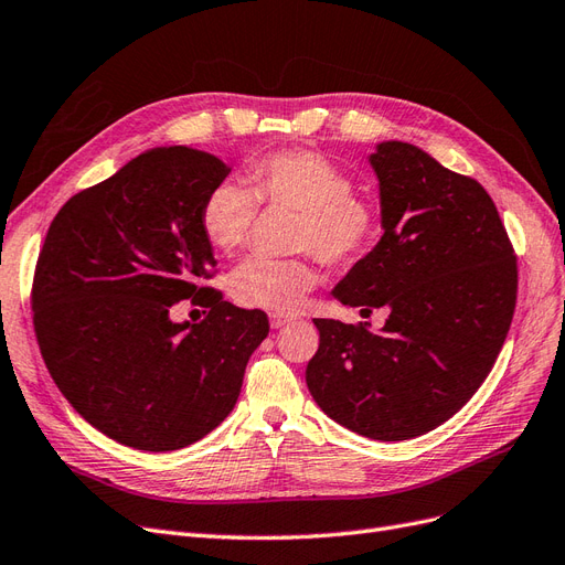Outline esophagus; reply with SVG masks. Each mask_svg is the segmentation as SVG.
Instances as JSON below:
<instances>
[{"instance_id":"1","label":"esophagus","mask_w":565,"mask_h":565,"mask_svg":"<svg viewBox=\"0 0 565 565\" xmlns=\"http://www.w3.org/2000/svg\"><path fill=\"white\" fill-rule=\"evenodd\" d=\"M290 321H294V317H279V315H271L269 317V323H271V329H284V326H288Z\"/></svg>"}]
</instances>
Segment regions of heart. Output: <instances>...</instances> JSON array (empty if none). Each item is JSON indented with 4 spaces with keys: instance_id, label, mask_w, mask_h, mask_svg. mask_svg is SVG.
<instances>
[{
    "instance_id": "b5f03b06",
    "label": "heart",
    "mask_w": 565,
    "mask_h": 565,
    "mask_svg": "<svg viewBox=\"0 0 565 565\" xmlns=\"http://www.w3.org/2000/svg\"><path fill=\"white\" fill-rule=\"evenodd\" d=\"M246 185L217 183L204 199L199 223L225 256L246 246L256 225L258 204L294 209L296 248H312L335 267H352L373 250L380 234V209L371 196L354 192V180L333 159L315 150H281L253 159ZM317 269L305 258H248L232 271L230 294L248 307L271 315H294Z\"/></svg>"
}]
</instances>
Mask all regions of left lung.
Masks as SVG:
<instances>
[{"label": "left lung", "instance_id": "obj_1", "mask_svg": "<svg viewBox=\"0 0 565 565\" xmlns=\"http://www.w3.org/2000/svg\"><path fill=\"white\" fill-rule=\"evenodd\" d=\"M382 236L333 288L371 323L315 319L305 380L319 408L361 436L406 441L458 413L493 369L516 307V258L493 199L411 142L369 154Z\"/></svg>", "mask_w": 565, "mask_h": 565}]
</instances>
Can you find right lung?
<instances>
[{"mask_svg": "<svg viewBox=\"0 0 565 565\" xmlns=\"http://www.w3.org/2000/svg\"><path fill=\"white\" fill-rule=\"evenodd\" d=\"M227 175L209 152L152 148L72 196L46 232L32 284L44 363L72 408L129 448L204 439L269 333L260 309L199 284L215 267L199 211ZM188 297L212 307L204 322L170 319Z\"/></svg>", "mask_w": 565, "mask_h": 565, "instance_id": "add662e5", "label": "right lung"}]
</instances>
